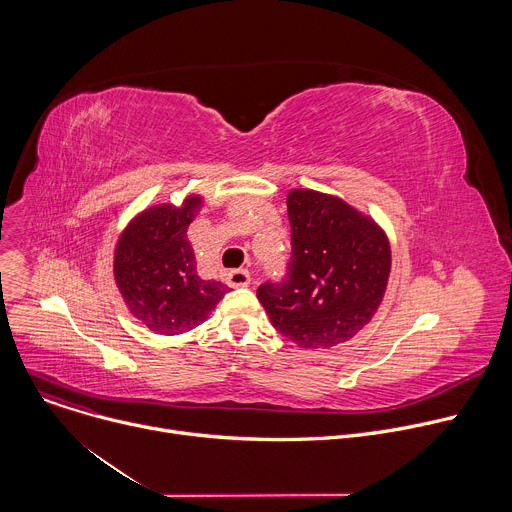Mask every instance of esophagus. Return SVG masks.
Wrapping results in <instances>:
<instances>
[{
    "label": "esophagus",
    "instance_id": "esophagus-1",
    "mask_svg": "<svg viewBox=\"0 0 512 512\" xmlns=\"http://www.w3.org/2000/svg\"><path fill=\"white\" fill-rule=\"evenodd\" d=\"M227 283L231 287H247L251 283V275L247 269H233L227 273Z\"/></svg>",
    "mask_w": 512,
    "mask_h": 512
}]
</instances>
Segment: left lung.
<instances>
[{
    "label": "left lung",
    "instance_id": "obj_1",
    "mask_svg": "<svg viewBox=\"0 0 512 512\" xmlns=\"http://www.w3.org/2000/svg\"><path fill=\"white\" fill-rule=\"evenodd\" d=\"M291 259L277 283L257 298L271 324L302 348H330L350 340L379 310L391 247L371 216L338 196L308 188L287 194Z\"/></svg>",
    "mask_w": 512,
    "mask_h": 512
}]
</instances>
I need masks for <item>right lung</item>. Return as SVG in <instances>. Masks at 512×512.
Returning <instances> with one entry per match:
<instances>
[{
	"label": "right lung",
	"mask_w": 512,
	"mask_h": 512,
	"mask_svg": "<svg viewBox=\"0 0 512 512\" xmlns=\"http://www.w3.org/2000/svg\"><path fill=\"white\" fill-rule=\"evenodd\" d=\"M202 208V196L182 206L158 204L139 212L121 233L113 275L129 312L156 334H182L202 324L229 294L221 281L196 273L188 227Z\"/></svg>",
	"instance_id": "right-lung-1"
}]
</instances>
